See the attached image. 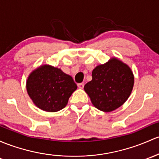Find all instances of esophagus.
Returning <instances> with one entry per match:
<instances>
[{"mask_svg": "<svg viewBox=\"0 0 159 159\" xmlns=\"http://www.w3.org/2000/svg\"><path fill=\"white\" fill-rule=\"evenodd\" d=\"M77 86L80 89H83V87H84V84H83V83H78Z\"/></svg>", "mask_w": 159, "mask_h": 159, "instance_id": "1", "label": "esophagus"}]
</instances>
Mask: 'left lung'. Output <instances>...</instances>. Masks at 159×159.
<instances>
[{"instance_id":"8db88e82","label":"left lung","mask_w":159,"mask_h":159,"mask_svg":"<svg viewBox=\"0 0 159 159\" xmlns=\"http://www.w3.org/2000/svg\"><path fill=\"white\" fill-rule=\"evenodd\" d=\"M93 80L84 86L93 105L98 110L111 112L123 105L132 93L134 76L127 64L114 57L95 66Z\"/></svg>"}]
</instances>
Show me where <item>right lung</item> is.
<instances>
[{"label":"right lung","mask_w":159,"mask_h":159,"mask_svg":"<svg viewBox=\"0 0 159 159\" xmlns=\"http://www.w3.org/2000/svg\"><path fill=\"white\" fill-rule=\"evenodd\" d=\"M25 86L35 106L47 112L58 111L65 107L70 95L77 89L72 76L48 64L32 70Z\"/></svg>","instance_id":"obj_1"}]
</instances>
